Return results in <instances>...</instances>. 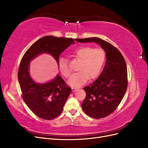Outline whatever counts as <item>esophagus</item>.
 Here are the masks:
<instances>
[{
  "label": "esophagus",
  "mask_w": 148,
  "mask_h": 148,
  "mask_svg": "<svg viewBox=\"0 0 148 148\" xmlns=\"http://www.w3.org/2000/svg\"><path fill=\"white\" fill-rule=\"evenodd\" d=\"M71 89H72V91L75 92V91L77 90V88H71Z\"/></svg>",
  "instance_id": "obj_1"
}]
</instances>
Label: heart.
<instances>
[{
  "label": "heart",
  "mask_w": 148,
  "mask_h": 148,
  "mask_svg": "<svg viewBox=\"0 0 148 148\" xmlns=\"http://www.w3.org/2000/svg\"><path fill=\"white\" fill-rule=\"evenodd\" d=\"M71 55L80 61L78 69L79 71L74 73L68 81V84L73 88L80 87L88 79L96 78L101 73L106 61L105 52L101 48L81 46L73 51ZM59 68L65 78L70 77L71 71L64 58H60L59 60Z\"/></svg>",
  "instance_id": "heart-1"
}]
</instances>
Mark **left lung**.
Instances as JSON below:
<instances>
[{
    "instance_id": "8db88e82",
    "label": "left lung",
    "mask_w": 148,
    "mask_h": 148,
    "mask_svg": "<svg viewBox=\"0 0 148 148\" xmlns=\"http://www.w3.org/2000/svg\"><path fill=\"white\" fill-rule=\"evenodd\" d=\"M75 41L82 43L95 42L106 52V62L102 73L96 81L83 88L86 96L82 106L89 117H106L117 108L126 92V62L117 48L99 38L75 39Z\"/></svg>"
}]
</instances>
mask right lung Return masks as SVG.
I'll return each mask as SVG.
<instances>
[{
    "label": "right lung",
    "instance_id": "1",
    "mask_svg": "<svg viewBox=\"0 0 148 148\" xmlns=\"http://www.w3.org/2000/svg\"><path fill=\"white\" fill-rule=\"evenodd\" d=\"M71 44H75L71 38L46 36L31 45L21 60L18 79L22 97L29 109L39 118L52 120L59 116L71 89L59 75L47 83H36L29 71L30 62L40 54L47 53L53 57L59 65L60 53Z\"/></svg>",
    "mask_w": 148,
    "mask_h": 148
}]
</instances>
